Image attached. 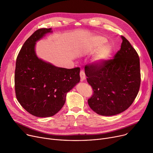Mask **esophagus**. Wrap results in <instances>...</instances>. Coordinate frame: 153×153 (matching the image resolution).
Returning a JSON list of instances; mask_svg holds the SVG:
<instances>
[{
    "label": "esophagus",
    "mask_w": 153,
    "mask_h": 153,
    "mask_svg": "<svg viewBox=\"0 0 153 153\" xmlns=\"http://www.w3.org/2000/svg\"><path fill=\"white\" fill-rule=\"evenodd\" d=\"M80 77H81V81H83L85 79V72L83 71H80Z\"/></svg>",
    "instance_id": "34e87169"
}]
</instances>
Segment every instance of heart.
I'll return each mask as SVG.
<instances>
[{
    "label": "heart",
    "mask_w": 153,
    "mask_h": 153,
    "mask_svg": "<svg viewBox=\"0 0 153 153\" xmlns=\"http://www.w3.org/2000/svg\"><path fill=\"white\" fill-rule=\"evenodd\" d=\"M107 42V39L103 36H97L95 39L94 45L96 47L100 48ZM112 53V48L109 45H104L94 58V61L97 63H102L107 60Z\"/></svg>",
    "instance_id": "1"
}]
</instances>
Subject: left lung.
<instances>
[{"label":"left lung","instance_id":"left-lung-1","mask_svg":"<svg viewBox=\"0 0 153 153\" xmlns=\"http://www.w3.org/2000/svg\"><path fill=\"white\" fill-rule=\"evenodd\" d=\"M122 38L121 48L113 59L85 66L87 81L94 92L88 104L100 115H115L126 110L140 90L139 56L128 40L123 36Z\"/></svg>","mask_w":153,"mask_h":153}]
</instances>
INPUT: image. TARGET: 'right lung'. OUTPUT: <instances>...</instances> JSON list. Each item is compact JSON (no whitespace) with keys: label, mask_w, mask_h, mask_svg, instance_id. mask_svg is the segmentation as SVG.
I'll use <instances>...</instances> for the list:
<instances>
[{"label":"right lung","mask_w":153,"mask_h":153,"mask_svg":"<svg viewBox=\"0 0 153 153\" xmlns=\"http://www.w3.org/2000/svg\"><path fill=\"white\" fill-rule=\"evenodd\" d=\"M51 30H36L24 43L16 60V97L24 109L38 117L57 114L66 102V94L80 81L79 68H58L36 56V42Z\"/></svg>","instance_id":"add662e5"}]
</instances>
